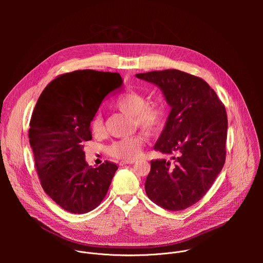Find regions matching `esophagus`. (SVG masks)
<instances>
[{
	"label": "esophagus",
	"mask_w": 263,
	"mask_h": 263,
	"mask_svg": "<svg viewBox=\"0 0 263 263\" xmlns=\"http://www.w3.org/2000/svg\"><path fill=\"white\" fill-rule=\"evenodd\" d=\"M135 162V160H127V161H122L120 164L121 165H125V164H132V163H134Z\"/></svg>",
	"instance_id": "34e87169"
}]
</instances>
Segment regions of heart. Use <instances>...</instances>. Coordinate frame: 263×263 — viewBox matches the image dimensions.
<instances>
[{
    "instance_id": "b5f03b06",
    "label": "heart",
    "mask_w": 263,
    "mask_h": 263,
    "mask_svg": "<svg viewBox=\"0 0 263 263\" xmlns=\"http://www.w3.org/2000/svg\"><path fill=\"white\" fill-rule=\"evenodd\" d=\"M117 108L124 114L133 117L134 123L146 133H155L163 125L164 109L160 103L146 104L143 95L135 91H129L121 95L117 102ZM91 131L93 134H101L104 131L103 121L97 117L91 122ZM143 139L140 135H134L112 143L109 146V154L119 159L132 160L140 154Z\"/></svg>"
}]
</instances>
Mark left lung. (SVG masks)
Segmentation results:
<instances>
[{"label":"left lung","instance_id":"left-lung-1","mask_svg":"<svg viewBox=\"0 0 263 263\" xmlns=\"http://www.w3.org/2000/svg\"><path fill=\"white\" fill-rule=\"evenodd\" d=\"M135 76L158 86L171 106L154 149L174 156L151 161L146 196L166 210L186 209L203 198L224 164L226 109L215 91L191 73L164 69Z\"/></svg>","mask_w":263,"mask_h":263}]
</instances>
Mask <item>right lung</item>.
<instances>
[{"label": "right lung", "instance_id": "right-lung-1", "mask_svg": "<svg viewBox=\"0 0 263 263\" xmlns=\"http://www.w3.org/2000/svg\"><path fill=\"white\" fill-rule=\"evenodd\" d=\"M122 85L119 72L74 70L54 79L35 105L29 138L36 171L46 194L68 212L98 207L118 170L109 161L89 166L84 142L101 103Z\"/></svg>", "mask_w": 263, "mask_h": 263}]
</instances>
